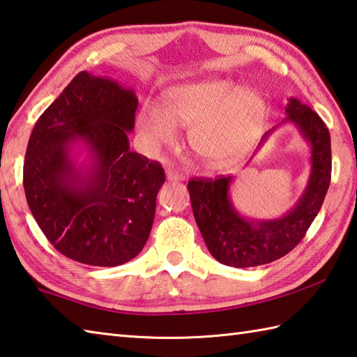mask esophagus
<instances>
[{"instance_id":"34e87169","label":"esophagus","mask_w":357,"mask_h":357,"mask_svg":"<svg viewBox=\"0 0 357 357\" xmlns=\"http://www.w3.org/2000/svg\"><path fill=\"white\" fill-rule=\"evenodd\" d=\"M166 178H168L169 181H183L185 176L181 172L176 171V169L168 168V169H166Z\"/></svg>"}]
</instances>
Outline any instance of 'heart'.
<instances>
[{
  "label": "heart",
  "instance_id": "b5f03b06",
  "mask_svg": "<svg viewBox=\"0 0 357 357\" xmlns=\"http://www.w3.org/2000/svg\"><path fill=\"white\" fill-rule=\"evenodd\" d=\"M163 109L144 103L137 128L149 148L169 143L176 125L189 129V143L208 165L231 162L250 148L266 119V103L257 91L232 79H209L172 87Z\"/></svg>",
  "mask_w": 357,
  "mask_h": 357
}]
</instances>
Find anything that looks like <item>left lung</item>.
<instances>
[{
    "mask_svg": "<svg viewBox=\"0 0 357 357\" xmlns=\"http://www.w3.org/2000/svg\"><path fill=\"white\" fill-rule=\"evenodd\" d=\"M285 111L288 115L283 121L294 123L311 144L307 189L285 215L274 220H254L240 215L229 199L232 177H194L188 181L194 219L209 252L223 265L250 268L283 257L299 245L321 211L331 180L328 128L310 106L296 98H289ZM273 129L264 135L261 143Z\"/></svg>",
    "mask_w": 357,
    "mask_h": 357,
    "instance_id": "obj_1",
    "label": "left lung"
}]
</instances>
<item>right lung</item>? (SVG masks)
I'll use <instances>...</instances> for the list:
<instances>
[{"label": "right lung", "mask_w": 357, "mask_h": 357, "mask_svg": "<svg viewBox=\"0 0 357 357\" xmlns=\"http://www.w3.org/2000/svg\"><path fill=\"white\" fill-rule=\"evenodd\" d=\"M138 100L130 87L79 72L41 114L29 138L23 185L27 205L56 251L79 264L117 266L149 237L162 165L129 149ZM82 141L91 165L76 168Z\"/></svg>", "instance_id": "right-lung-1"}]
</instances>
